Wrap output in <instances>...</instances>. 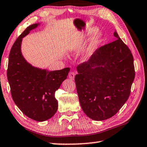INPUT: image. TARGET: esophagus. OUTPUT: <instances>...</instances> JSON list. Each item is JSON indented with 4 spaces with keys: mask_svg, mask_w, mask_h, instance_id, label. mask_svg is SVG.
Listing matches in <instances>:
<instances>
[{
    "mask_svg": "<svg viewBox=\"0 0 147 147\" xmlns=\"http://www.w3.org/2000/svg\"><path fill=\"white\" fill-rule=\"evenodd\" d=\"M75 75H76L75 73H74V72H70L69 74V78L71 80H74Z\"/></svg>",
    "mask_w": 147,
    "mask_h": 147,
    "instance_id": "34e87169",
    "label": "esophagus"
}]
</instances>
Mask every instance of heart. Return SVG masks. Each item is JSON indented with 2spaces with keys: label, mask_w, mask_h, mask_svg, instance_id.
<instances>
[{
  "label": "heart",
  "mask_w": 147,
  "mask_h": 147,
  "mask_svg": "<svg viewBox=\"0 0 147 147\" xmlns=\"http://www.w3.org/2000/svg\"><path fill=\"white\" fill-rule=\"evenodd\" d=\"M93 31H94L93 28H90L88 32V33L91 34ZM100 33H96L94 35L93 37L91 39L90 43H89V44L88 48H87V49H86L85 56H84V58H86V59L88 58L92 55L94 48H95L96 45L98 43L99 40H100Z\"/></svg>",
  "instance_id": "obj_1"
}]
</instances>
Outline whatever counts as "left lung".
Wrapping results in <instances>:
<instances>
[{"mask_svg":"<svg viewBox=\"0 0 147 147\" xmlns=\"http://www.w3.org/2000/svg\"><path fill=\"white\" fill-rule=\"evenodd\" d=\"M113 35L117 39L99 47L77 67L74 78L82 108L95 121L106 120L120 110L135 78L132 54L117 32Z\"/></svg>","mask_w":147,"mask_h":147,"instance_id":"left-lung-1","label":"left lung"}]
</instances>
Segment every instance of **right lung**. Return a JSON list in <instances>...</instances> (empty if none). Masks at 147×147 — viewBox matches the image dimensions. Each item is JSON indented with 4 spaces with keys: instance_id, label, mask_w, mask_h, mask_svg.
<instances>
[{
    "instance_id": "add662e5",
    "label": "right lung",
    "mask_w": 147,
    "mask_h": 147,
    "mask_svg": "<svg viewBox=\"0 0 147 147\" xmlns=\"http://www.w3.org/2000/svg\"><path fill=\"white\" fill-rule=\"evenodd\" d=\"M38 24L27 27L15 41L9 55L7 77L17 107L28 117L42 122L57 111L55 92L67 78L70 69L49 71L32 67L24 59L21 51L22 38Z\"/></svg>"
}]
</instances>
